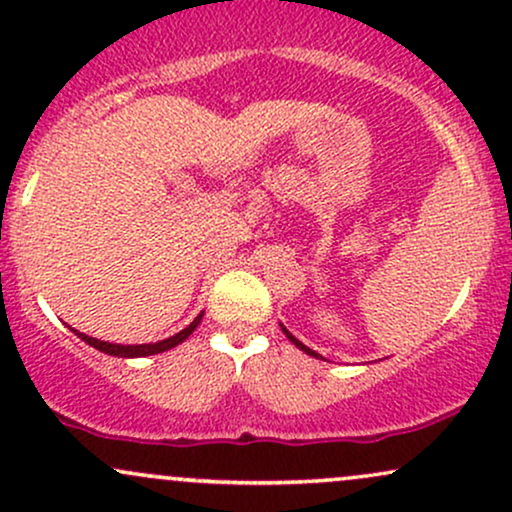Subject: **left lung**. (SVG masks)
Instances as JSON below:
<instances>
[{
  "instance_id": "8db88e82",
  "label": "left lung",
  "mask_w": 512,
  "mask_h": 512,
  "mask_svg": "<svg viewBox=\"0 0 512 512\" xmlns=\"http://www.w3.org/2000/svg\"><path fill=\"white\" fill-rule=\"evenodd\" d=\"M281 330H284V334H286V337H289V339H291V344H296V346H298V349H301V351H305V354H308V356H315V358H322L320 354H315V351H313V349H308V346H305L303 342H298V339H296V337H293V334H291L289 330H286V327H284V325H281Z\"/></svg>"
}]
</instances>
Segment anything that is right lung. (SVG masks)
<instances>
[{
	"label": "right lung",
	"mask_w": 512,
	"mask_h": 512,
	"mask_svg": "<svg viewBox=\"0 0 512 512\" xmlns=\"http://www.w3.org/2000/svg\"><path fill=\"white\" fill-rule=\"evenodd\" d=\"M202 315H204V313H199V315L195 317V320H192L190 325H187L182 332L173 334V337L163 339V342H156V344H132V346H125V344H108V342H101V339H96V337H88V334H84V332H76V330H74V332H76V337H81L86 344H91L93 349L103 351V354H108V356L139 358V356L163 354V351L173 349V346H178V344L185 342V339L190 337V334L197 330V325H199V320H202Z\"/></svg>",
	"instance_id": "add662e5"
}]
</instances>
